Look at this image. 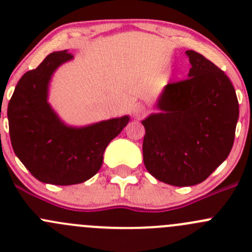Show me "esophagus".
Wrapping results in <instances>:
<instances>
[{
  "instance_id": "1",
  "label": "esophagus",
  "mask_w": 252,
  "mask_h": 252,
  "mask_svg": "<svg viewBox=\"0 0 252 252\" xmlns=\"http://www.w3.org/2000/svg\"><path fill=\"white\" fill-rule=\"evenodd\" d=\"M146 107L142 105H135L133 107V116L135 118H141V117H144L146 114Z\"/></svg>"
}]
</instances>
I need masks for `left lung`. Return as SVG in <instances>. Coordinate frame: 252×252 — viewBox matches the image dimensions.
I'll list each match as a JSON object with an SVG mask.
<instances>
[{
  "label": "left lung",
  "instance_id": "obj_1",
  "mask_svg": "<svg viewBox=\"0 0 252 252\" xmlns=\"http://www.w3.org/2000/svg\"><path fill=\"white\" fill-rule=\"evenodd\" d=\"M185 53L189 78L167 84L157 102L161 113L142 121L145 167L175 187L202 183L227 158L239 118L229 78L200 53Z\"/></svg>",
  "mask_w": 252,
  "mask_h": 252
}]
</instances>
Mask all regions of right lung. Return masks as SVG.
<instances>
[{
	"label": "right lung",
	"mask_w": 252,
	"mask_h": 252,
	"mask_svg": "<svg viewBox=\"0 0 252 252\" xmlns=\"http://www.w3.org/2000/svg\"><path fill=\"white\" fill-rule=\"evenodd\" d=\"M72 58L68 50L50 53L20 78L7 110L14 154L37 180L53 185L79 184L94 177L107 145L129 122L124 116L72 128L60 121L47 103L48 83Z\"/></svg>",
	"instance_id": "obj_1"
}]
</instances>
